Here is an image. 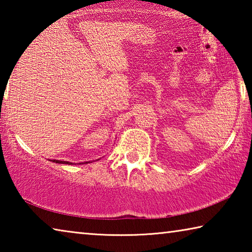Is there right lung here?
Masks as SVG:
<instances>
[{"label": "right lung", "instance_id": "1", "mask_svg": "<svg viewBox=\"0 0 252 252\" xmlns=\"http://www.w3.org/2000/svg\"><path fill=\"white\" fill-rule=\"evenodd\" d=\"M52 162H55V163H62V164H73L72 162H67V161H60V160H50ZM90 162V161H89ZM85 163H88V162H85ZM83 164V163H82Z\"/></svg>", "mask_w": 252, "mask_h": 252}]
</instances>
